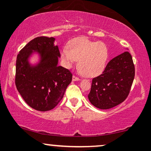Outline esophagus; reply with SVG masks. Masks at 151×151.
I'll return each mask as SVG.
<instances>
[{
	"mask_svg": "<svg viewBox=\"0 0 151 151\" xmlns=\"http://www.w3.org/2000/svg\"><path fill=\"white\" fill-rule=\"evenodd\" d=\"M79 79H79V77H76L75 75H73V77H72V80H73V81H79Z\"/></svg>",
	"mask_w": 151,
	"mask_h": 151,
	"instance_id": "esophagus-1",
	"label": "esophagus"
}]
</instances>
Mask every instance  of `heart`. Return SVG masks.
<instances>
[{"instance_id": "b5f03b06", "label": "heart", "mask_w": 151, "mask_h": 151, "mask_svg": "<svg viewBox=\"0 0 151 151\" xmlns=\"http://www.w3.org/2000/svg\"><path fill=\"white\" fill-rule=\"evenodd\" d=\"M61 55L66 67L70 68L79 60L78 67L81 73L85 77H93L104 70L108 50L103 42L80 37L70 40L68 48H64Z\"/></svg>"}]
</instances>
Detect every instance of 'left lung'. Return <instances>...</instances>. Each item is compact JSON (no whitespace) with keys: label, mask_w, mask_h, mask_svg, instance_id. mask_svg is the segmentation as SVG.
Instances as JSON below:
<instances>
[{"label":"left lung","mask_w":151,"mask_h":151,"mask_svg":"<svg viewBox=\"0 0 151 151\" xmlns=\"http://www.w3.org/2000/svg\"><path fill=\"white\" fill-rule=\"evenodd\" d=\"M135 77V66L129 52L109 62L104 71L92 79L88 95L96 108L108 109L120 104L129 96Z\"/></svg>","instance_id":"1"}]
</instances>
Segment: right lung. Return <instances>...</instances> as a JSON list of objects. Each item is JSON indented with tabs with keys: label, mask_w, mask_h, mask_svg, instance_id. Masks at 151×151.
<instances>
[{
	"label": "right lung",
	"mask_w": 151,
	"mask_h": 151,
	"mask_svg": "<svg viewBox=\"0 0 151 151\" xmlns=\"http://www.w3.org/2000/svg\"><path fill=\"white\" fill-rule=\"evenodd\" d=\"M54 37H35L19 52L16 60L15 83L17 89L27 105L40 111L55 108L62 99L72 74L67 69L58 66L60 56ZM32 50L40 52L41 62L30 68L27 58Z\"/></svg>",
	"instance_id": "right-lung-1"
}]
</instances>
